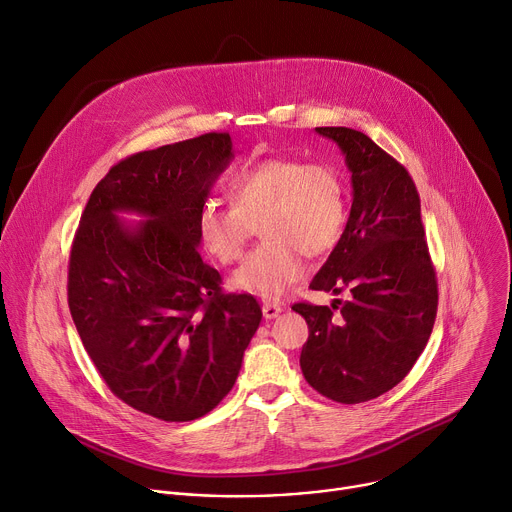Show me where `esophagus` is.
Wrapping results in <instances>:
<instances>
[{"label":"esophagus","mask_w":512,"mask_h":512,"mask_svg":"<svg viewBox=\"0 0 512 512\" xmlns=\"http://www.w3.org/2000/svg\"><path fill=\"white\" fill-rule=\"evenodd\" d=\"M283 311V305L281 303H264L262 305V313H264V318L266 320H274V318H279V313Z\"/></svg>","instance_id":"esophagus-1"}]
</instances>
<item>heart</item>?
<instances>
[{
	"label": "heart",
	"instance_id": "obj_1",
	"mask_svg": "<svg viewBox=\"0 0 512 512\" xmlns=\"http://www.w3.org/2000/svg\"><path fill=\"white\" fill-rule=\"evenodd\" d=\"M233 205L207 199L196 219L203 248L221 264L240 260L260 223L264 242L233 272L231 283L266 299L281 297L305 270L303 254L318 258L340 240L346 188L326 164L270 157L235 176Z\"/></svg>",
	"mask_w": 512,
	"mask_h": 512
}]
</instances>
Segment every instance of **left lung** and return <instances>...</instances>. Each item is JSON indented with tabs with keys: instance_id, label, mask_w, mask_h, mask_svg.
<instances>
[{
	"instance_id": "1",
	"label": "left lung",
	"mask_w": 512,
	"mask_h": 512,
	"mask_svg": "<svg viewBox=\"0 0 512 512\" xmlns=\"http://www.w3.org/2000/svg\"><path fill=\"white\" fill-rule=\"evenodd\" d=\"M316 131L346 157L352 207L309 289L336 295L348 289L350 301L340 308V299L332 307L305 301L291 307L309 328L299 363L322 396L361 404L396 387L422 355L437 318V272L408 170L361 131Z\"/></svg>"
}]
</instances>
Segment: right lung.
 I'll return each instance as SVG.
<instances>
[{
    "mask_svg": "<svg viewBox=\"0 0 512 512\" xmlns=\"http://www.w3.org/2000/svg\"><path fill=\"white\" fill-rule=\"evenodd\" d=\"M231 157L229 133L125 157L92 190L71 244L67 301L92 363L116 398L166 422L227 396L262 320L196 250L199 211ZM123 210L146 221L125 226Z\"/></svg>",
    "mask_w": 512,
    "mask_h": 512,
    "instance_id": "1",
    "label": "right lung"
}]
</instances>
